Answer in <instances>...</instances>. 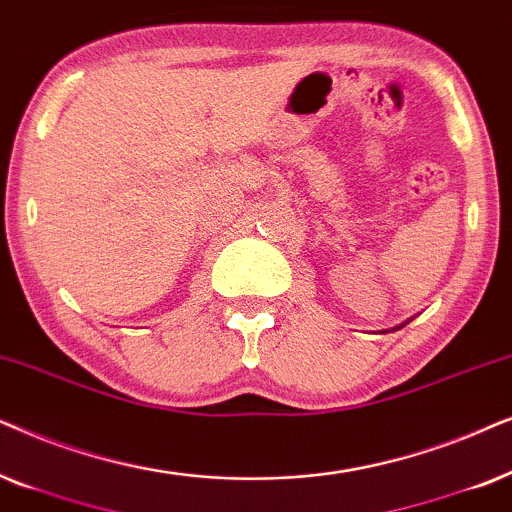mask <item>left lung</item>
Returning a JSON list of instances; mask_svg holds the SVG:
<instances>
[{
    "mask_svg": "<svg viewBox=\"0 0 512 512\" xmlns=\"http://www.w3.org/2000/svg\"><path fill=\"white\" fill-rule=\"evenodd\" d=\"M400 327H405V323H403V325H398V327H393V330H400Z\"/></svg>",
    "mask_w": 512,
    "mask_h": 512,
    "instance_id": "obj_1",
    "label": "left lung"
}]
</instances>
